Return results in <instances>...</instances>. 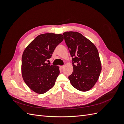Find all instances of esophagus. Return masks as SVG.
<instances>
[{"label": "esophagus", "mask_w": 124, "mask_h": 124, "mask_svg": "<svg viewBox=\"0 0 124 124\" xmlns=\"http://www.w3.org/2000/svg\"><path fill=\"white\" fill-rule=\"evenodd\" d=\"M59 67L61 69H62V68H63V67H64V66H60Z\"/></svg>", "instance_id": "esophagus-1"}]
</instances>
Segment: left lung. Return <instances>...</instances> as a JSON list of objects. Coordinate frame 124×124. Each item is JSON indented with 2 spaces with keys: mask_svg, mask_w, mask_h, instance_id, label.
I'll list each match as a JSON object with an SVG mask.
<instances>
[{
  "mask_svg": "<svg viewBox=\"0 0 124 124\" xmlns=\"http://www.w3.org/2000/svg\"><path fill=\"white\" fill-rule=\"evenodd\" d=\"M63 35L72 57L73 70L68 77L70 83L78 91H88L98 81L101 71L98 50L79 32L67 31Z\"/></svg>",
  "mask_w": 124,
  "mask_h": 124,
  "instance_id": "obj_1",
  "label": "left lung"
}]
</instances>
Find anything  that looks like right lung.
<instances>
[{"mask_svg":"<svg viewBox=\"0 0 124 124\" xmlns=\"http://www.w3.org/2000/svg\"><path fill=\"white\" fill-rule=\"evenodd\" d=\"M63 40L61 34L47 33L37 36L25 49L22 57V74L33 92L42 94L51 89L59 74L58 66L46 62Z\"/></svg>","mask_w":124,"mask_h":124,"instance_id":"right-lung-1","label":"right lung"}]
</instances>
